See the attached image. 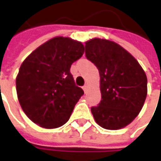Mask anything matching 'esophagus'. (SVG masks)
I'll return each mask as SVG.
<instances>
[{
	"label": "esophagus",
	"mask_w": 161,
	"mask_h": 161,
	"mask_svg": "<svg viewBox=\"0 0 161 161\" xmlns=\"http://www.w3.org/2000/svg\"><path fill=\"white\" fill-rule=\"evenodd\" d=\"M83 89H84V91H86V90H87V84H85V85H84V86H83Z\"/></svg>",
	"instance_id": "34e87169"
}]
</instances>
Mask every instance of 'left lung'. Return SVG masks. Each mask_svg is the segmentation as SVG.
<instances>
[{
    "label": "left lung",
    "mask_w": 161,
    "mask_h": 161,
    "mask_svg": "<svg viewBox=\"0 0 161 161\" xmlns=\"http://www.w3.org/2000/svg\"><path fill=\"white\" fill-rule=\"evenodd\" d=\"M85 56L98 68L101 101L91 108L99 126L120 130L135 119L147 95V77L140 64L117 43L103 39L85 42Z\"/></svg>",
    "instance_id": "1"
}]
</instances>
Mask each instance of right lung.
Segmentation results:
<instances>
[{"mask_svg":"<svg viewBox=\"0 0 161 161\" xmlns=\"http://www.w3.org/2000/svg\"><path fill=\"white\" fill-rule=\"evenodd\" d=\"M84 45L55 37L35 49L21 64L16 85L23 111L45 129L65 124L84 91L76 86L71 64L83 55Z\"/></svg>","mask_w":161,"mask_h":161,"instance_id":"obj_1","label":"right lung"}]
</instances>
